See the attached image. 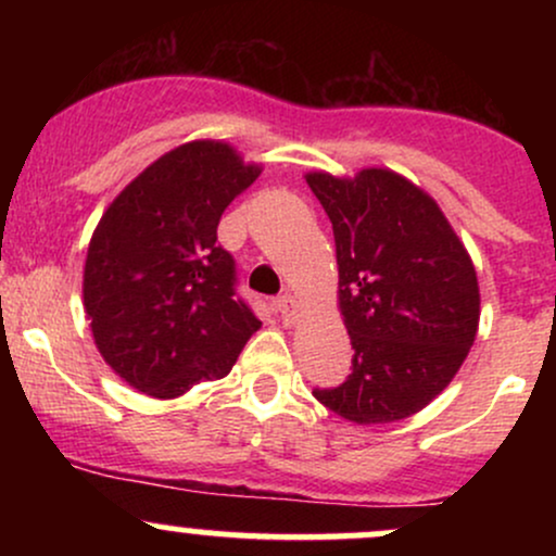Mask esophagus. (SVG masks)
<instances>
[{
  "label": "esophagus",
  "instance_id": "esophagus-1",
  "mask_svg": "<svg viewBox=\"0 0 556 556\" xmlns=\"http://www.w3.org/2000/svg\"><path fill=\"white\" fill-rule=\"evenodd\" d=\"M277 311H279V314H282V318H285L287 324H295L298 318H300L298 300H292L290 295H285V298L277 300Z\"/></svg>",
  "mask_w": 556,
  "mask_h": 556
}]
</instances>
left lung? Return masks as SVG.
I'll list each match as a JSON object with an SVG mask.
<instances>
[{
  "instance_id": "obj_1",
  "label": "left lung",
  "mask_w": 556,
  "mask_h": 556,
  "mask_svg": "<svg viewBox=\"0 0 556 556\" xmlns=\"http://www.w3.org/2000/svg\"><path fill=\"white\" fill-rule=\"evenodd\" d=\"M337 245L342 324L353 368L314 389L331 413L358 426L416 416L468 358L481 318L473 258L439 203L387 167L353 177L305 172Z\"/></svg>"
}]
</instances>
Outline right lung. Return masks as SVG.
<instances>
[{
  "mask_svg": "<svg viewBox=\"0 0 556 556\" xmlns=\"http://www.w3.org/2000/svg\"><path fill=\"white\" fill-rule=\"evenodd\" d=\"M227 140L198 138L151 162L106 206L88 242L83 308L101 358L127 387L182 397L232 371L261 321L235 298L216 227L261 175Z\"/></svg>",
  "mask_w": 556,
  "mask_h": 556,
  "instance_id": "1",
  "label": "right lung"
}]
</instances>
